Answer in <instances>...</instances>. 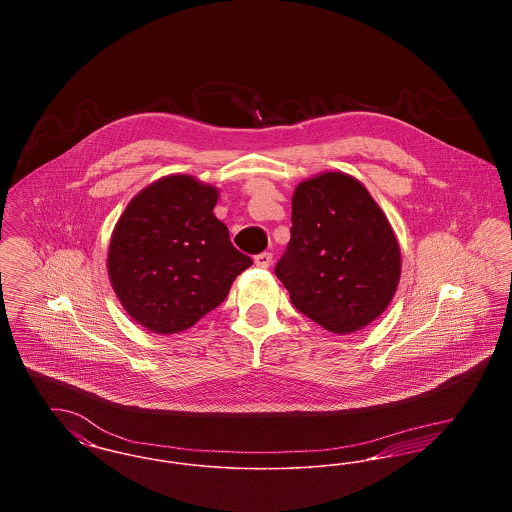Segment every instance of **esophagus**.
Returning a JSON list of instances; mask_svg holds the SVG:
<instances>
[{"label": "esophagus", "mask_w": 512, "mask_h": 512, "mask_svg": "<svg viewBox=\"0 0 512 512\" xmlns=\"http://www.w3.org/2000/svg\"><path fill=\"white\" fill-rule=\"evenodd\" d=\"M270 263H272V253L265 251V253H259V255L255 257V265H257V267L267 268L270 267Z\"/></svg>", "instance_id": "obj_1"}]
</instances>
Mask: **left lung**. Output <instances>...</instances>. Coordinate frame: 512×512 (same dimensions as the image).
Masks as SVG:
<instances>
[{
	"mask_svg": "<svg viewBox=\"0 0 512 512\" xmlns=\"http://www.w3.org/2000/svg\"><path fill=\"white\" fill-rule=\"evenodd\" d=\"M274 272L297 311L343 336L388 309L401 249L390 220L357 178L322 172L295 186L292 238Z\"/></svg>",
	"mask_w": 512,
	"mask_h": 512,
	"instance_id": "8db88e82",
	"label": "left lung"
}]
</instances>
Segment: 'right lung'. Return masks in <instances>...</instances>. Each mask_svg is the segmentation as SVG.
Instances as JSON below:
<instances>
[{"label": "right lung", "mask_w": 512, "mask_h": 512, "mask_svg": "<svg viewBox=\"0 0 512 512\" xmlns=\"http://www.w3.org/2000/svg\"><path fill=\"white\" fill-rule=\"evenodd\" d=\"M219 190L169 174L130 199L107 251V272L124 311L153 334H178L219 307L253 261L240 253L213 209Z\"/></svg>", "instance_id": "1"}]
</instances>
